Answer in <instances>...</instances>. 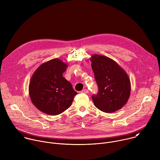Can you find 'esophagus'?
Instances as JSON below:
<instances>
[{"mask_svg": "<svg viewBox=\"0 0 160 160\" xmlns=\"http://www.w3.org/2000/svg\"><path fill=\"white\" fill-rule=\"evenodd\" d=\"M81 93H83V94H87V93H88V90H87V88L83 89V90L81 91Z\"/></svg>", "mask_w": 160, "mask_h": 160, "instance_id": "esophagus-1", "label": "esophagus"}]
</instances>
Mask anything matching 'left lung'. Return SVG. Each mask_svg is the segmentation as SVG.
<instances>
[{
	"mask_svg": "<svg viewBox=\"0 0 160 160\" xmlns=\"http://www.w3.org/2000/svg\"><path fill=\"white\" fill-rule=\"evenodd\" d=\"M90 59L99 88L98 94L92 97L94 105L108 113L120 109L130 95L127 73L117 62L105 56L94 54Z\"/></svg>",
	"mask_w": 160,
	"mask_h": 160,
	"instance_id": "obj_1",
	"label": "left lung"
}]
</instances>
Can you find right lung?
Wrapping results in <instances>:
<instances>
[{
	"label": "right lung",
	"mask_w": 160,
	"mask_h": 160,
	"mask_svg": "<svg viewBox=\"0 0 160 160\" xmlns=\"http://www.w3.org/2000/svg\"><path fill=\"white\" fill-rule=\"evenodd\" d=\"M68 64L54 58L42 63L33 73L29 83L32 103L40 111L57 115L70 108L77 92L62 77Z\"/></svg>",
	"instance_id": "right-lung-1"
}]
</instances>
